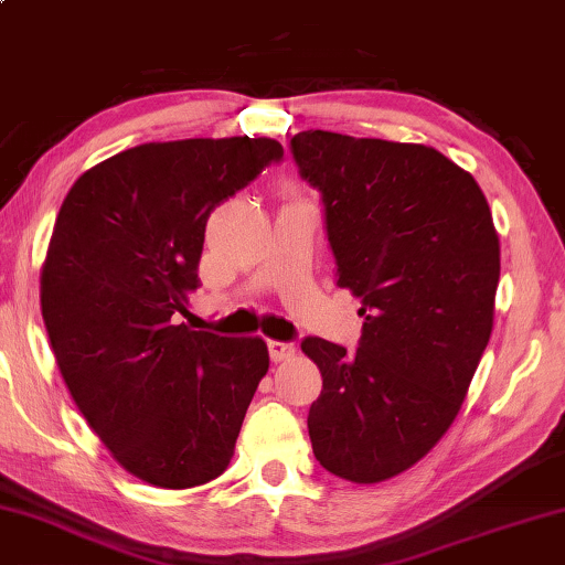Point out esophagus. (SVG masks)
Wrapping results in <instances>:
<instances>
[{
    "label": "esophagus",
    "mask_w": 565,
    "mask_h": 565,
    "mask_svg": "<svg viewBox=\"0 0 565 565\" xmlns=\"http://www.w3.org/2000/svg\"><path fill=\"white\" fill-rule=\"evenodd\" d=\"M267 350H270V358L275 360V363H282V360H290L295 353H298V345L280 343V340H270V343H267Z\"/></svg>",
    "instance_id": "34e87169"
}]
</instances>
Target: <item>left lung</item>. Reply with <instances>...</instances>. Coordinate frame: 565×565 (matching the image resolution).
<instances>
[{
    "instance_id": "left-lung-1",
    "label": "left lung",
    "mask_w": 565,
    "mask_h": 565,
    "mask_svg": "<svg viewBox=\"0 0 565 565\" xmlns=\"http://www.w3.org/2000/svg\"><path fill=\"white\" fill-rule=\"evenodd\" d=\"M290 154L320 192L338 285L365 320L355 353L300 343L322 373L312 452L330 473L381 483L436 446L473 381L501 275L493 217L478 182L433 147L308 129Z\"/></svg>"
}]
</instances>
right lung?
<instances>
[{
  "mask_svg": "<svg viewBox=\"0 0 565 565\" xmlns=\"http://www.w3.org/2000/svg\"><path fill=\"white\" fill-rule=\"evenodd\" d=\"M282 160L267 137L150 142L87 170L42 267V318L79 413L129 473L160 488L217 478L257 383L260 338L190 330L210 212Z\"/></svg>",
  "mask_w": 565,
  "mask_h": 565,
  "instance_id": "obj_1",
  "label": "right lung"
}]
</instances>
